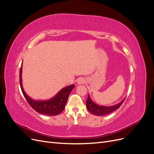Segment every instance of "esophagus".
I'll return each instance as SVG.
<instances>
[{"label": "esophagus", "mask_w": 154, "mask_h": 154, "mask_svg": "<svg viewBox=\"0 0 154 154\" xmlns=\"http://www.w3.org/2000/svg\"><path fill=\"white\" fill-rule=\"evenodd\" d=\"M85 83V80L84 78H80L78 79L77 80V83L78 85H82V84H83V83Z\"/></svg>", "instance_id": "esophagus-1"}]
</instances>
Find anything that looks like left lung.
Listing matches in <instances>:
<instances>
[{
    "instance_id": "left-lung-1",
    "label": "left lung",
    "mask_w": 154,
    "mask_h": 154,
    "mask_svg": "<svg viewBox=\"0 0 154 154\" xmlns=\"http://www.w3.org/2000/svg\"><path fill=\"white\" fill-rule=\"evenodd\" d=\"M125 99V97L122 101H120L119 103L116 104L115 105L103 106V105H99L96 104V103H94V102L91 100L89 94H88L87 101H86V107L88 109V110L92 114L96 115V116H105L112 112H114L116 110H117L119 107L122 105Z\"/></svg>"
}]
</instances>
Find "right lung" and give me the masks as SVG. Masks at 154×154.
Wrapping results in <instances>:
<instances>
[{
    "label": "right lung",
    "mask_w": 154,
    "mask_h": 154,
    "mask_svg": "<svg viewBox=\"0 0 154 154\" xmlns=\"http://www.w3.org/2000/svg\"><path fill=\"white\" fill-rule=\"evenodd\" d=\"M22 63L20 70V85L22 92L29 105L37 112L47 116H56L64 110L70 93L74 87L71 85L62 88L52 98L46 100H35L27 95L22 87Z\"/></svg>",
    "instance_id": "right-lung-1"
}]
</instances>
